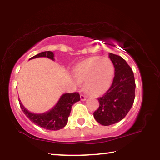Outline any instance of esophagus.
<instances>
[{
	"mask_svg": "<svg viewBox=\"0 0 160 160\" xmlns=\"http://www.w3.org/2000/svg\"><path fill=\"white\" fill-rule=\"evenodd\" d=\"M86 98H87V96H86V95L84 94H80V99H81L82 101H85Z\"/></svg>",
	"mask_w": 160,
	"mask_h": 160,
	"instance_id": "obj_1",
	"label": "esophagus"
}]
</instances>
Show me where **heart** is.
<instances>
[{
  "mask_svg": "<svg viewBox=\"0 0 160 160\" xmlns=\"http://www.w3.org/2000/svg\"><path fill=\"white\" fill-rule=\"evenodd\" d=\"M77 82H85V89L92 95L103 94L113 82L114 67L107 57H91L83 60L74 69Z\"/></svg>",
  "mask_w": 160,
  "mask_h": 160,
  "instance_id": "b5f03b06",
  "label": "heart"
}]
</instances>
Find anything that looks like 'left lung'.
<instances>
[{
	"label": "left lung",
	"mask_w": 160,
	"mask_h": 160,
	"mask_svg": "<svg viewBox=\"0 0 160 160\" xmlns=\"http://www.w3.org/2000/svg\"><path fill=\"white\" fill-rule=\"evenodd\" d=\"M109 57L114 66V78L109 89L98 98L99 107L93 113L95 120L103 126L122 120L132 107L135 97L132 70L121 56L110 53Z\"/></svg>",
	"instance_id": "1"
}]
</instances>
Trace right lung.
Listing matches in <instances>:
<instances>
[{"label":"right lung","instance_id":"1","mask_svg":"<svg viewBox=\"0 0 160 160\" xmlns=\"http://www.w3.org/2000/svg\"><path fill=\"white\" fill-rule=\"evenodd\" d=\"M38 57H47L54 60V54L50 51L40 52L39 54L32 57V58ZM80 100V94L78 92L65 93L62 95L56 105L51 111L41 114H35L27 111L23 107L22 104L19 102L20 108L28 118L32 121L34 124L40 127L49 130H59L64 128L68 120V117L71 111V107L75 102Z\"/></svg>","mask_w":160,"mask_h":160}]
</instances>
